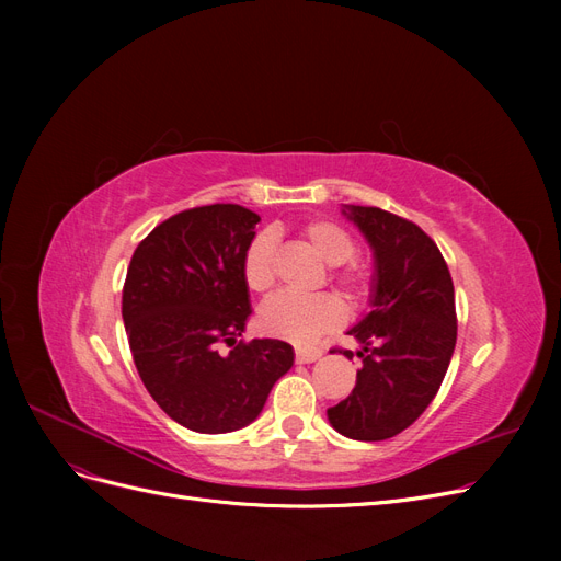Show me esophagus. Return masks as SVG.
Listing matches in <instances>:
<instances>
[{"instance_id":"34e87169","label":"esophagus","mask_w":561,"mask_h":561,"mask_svg":"<svg viewBox=\"0 0 561 561\" xmlns=\"http://www.w3.org/2000/svg\"><path fill=\"white\" fill-rule=\"evenodd\" d=\"M320 355H322L320 348H297L295 351V360L301 363V365H307V363H316Z\"/></svg>"}]
</instances>
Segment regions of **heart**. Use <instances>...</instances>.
Wrapping results in <instances>:
<instances>
[{
    "label": "heart",
    "mask_w": 561,
    "mask_h": 561,
    "mask_svg": "<svg viewBox=\"0 0 561 561\" xmlns=\"http://www.w3.org/2000/svg\"><path fill=\"white\" fill-rule=\"evenodd\" d=\"M301 236L318 257L330 264V280L351 301H360L371 287V268L355 257L353 236L332 219H311L301 227ZM276 239L262 231L254 236L243 252L241 274L250 293L264 295L276 283ZM346 320L344 301L332 293L309 297L276 295L260 309V328L276 339L293 344H311L325 332L336 330Z\"/></svg>",
    "instance_id": "heart-1"
}]
</instances>
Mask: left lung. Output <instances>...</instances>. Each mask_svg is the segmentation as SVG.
<instances>
[{
  "label": "left lung",
  "mask_w": 561,
  "mask_h": 561,
  "mask_svg": "<svg viewBox=\"0 0 561 561\" xmlns=\"http://www.w3.org/2000/svg\"><path fill=\"white\" fill-rule=\"evenodd\" d=\"M344 215L375 250V285L371 311L348 330L363 346V367L328 419L336 433L379 443L410 428L447 375L456 346L454 283L443 252L410 219L371 206H346Z\"/></svg>",
  "instance_id": "8db88e82"
}]
</instances>
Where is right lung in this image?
<instances>
[{"label": "right lung", "instance_id": "1", "mask_svg": "<svg viewBox=\"0 0 561 561\" xmlns=\"http://www.w3.org/2000/svg\"><path fill=\"white\" fill-rule=\"evenodd\" d=\"M257 222L236 203L190 208L130 257L122 316L133 363L161 410L196 433L248 426L295 363L280 339L239 342L252 313L241 262Z\"/></svg>", "mask_w": 561, "mask_h": 561}]
</instances>
